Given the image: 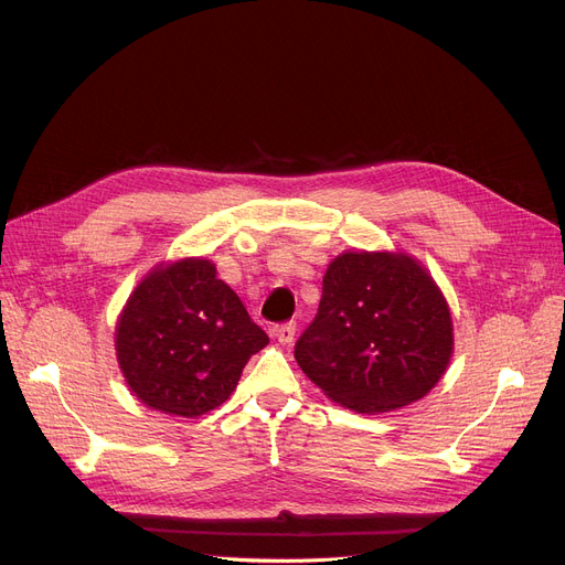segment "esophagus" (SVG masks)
I'll use <instances>...</instances> for the list:
<instances>
[{"instance_id":"obj_1","label":"esophagus","mask_w":565,"mask_h":565,"mask_svg":"<svg viewBox=\"0 0 565 565\" xmlns=\"http://www.w3.org/2000/svg\"><path fill=\"white\" fill-rule=\"evenodd\" d=\"M295 332H298V322H292V320L279 324V328H275V337L284 345H290L295 341Z\"/></svg>"}]
</instances>
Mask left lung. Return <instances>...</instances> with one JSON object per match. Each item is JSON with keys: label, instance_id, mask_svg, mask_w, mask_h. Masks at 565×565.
Here are the masks:
<instances>
[{"label": "left lung", "instance_id": "left-lung-1", "mask_svg": "<svg viewBox=\"0 0 565 565\" xmlns=\"http://www.w3.org/2000/svg\"><path fill=\"white\" fill-rule=\"evenodd\" d=\"M454 354V320L426 267L405 252H343L322 277L295 360L330 401L380 414L424 398Z\"/></svg>", "mask_w": 565, "mask_h": 565}]
</instances>
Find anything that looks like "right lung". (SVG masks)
I'll return each mask as SVG.
<instances>
[{
  "instance_id": "right-lung-1",
  "label": "right lung",
  "mask_w": 565,
  "mask_h": 565,
  "mask_svg": "<svg viewBox=\"0 0 565 565\" xmlns=\"http://www.w3.org/2000/svg\"><path fill=\"white\" fill-rule=\"evenodd\" d=\"M270 339L207 258L156 265L116 322V360L130 392L151 409L194 419L237 387Z\"/></svg>"
}]
</instances>
